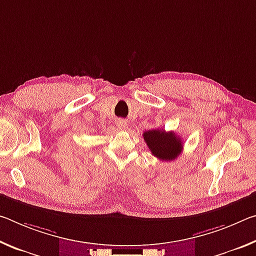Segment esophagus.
<instances>
[{
    "mask_svg": "<svg viewBox=\"0 0 256 256\" xmlns=\"http://www.w3.org/2000/svg\"><path fill=\"white\" fill-rule=\"evenodd\" d=\"M116 125L120 130H126L128 128V122L124 120H116Z\"/></svg>",
    "mask_w": 256,
    "mask_h": 256,
    "instance_id": "obj_1",
    "label": "esophagus"
}]
</instances>
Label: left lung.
<instances>
[{
	"mask_svg": "<svg viewBox=\"0 0 256 256\" xmlns=\"http://www.w3.org/2000/svg\"><path fill=\"white\" fill-rule=\"evenodd\" d=\"M144 138L151 154L160 160H174L178 157L183 149L180 138L176 136L174 132H166L162 128L149 130L144 133Z\"/></svg>",
	"mask_w": 256,
	"mask_h": 256,
	"instance_id": "left-lung-1",
	"label": "left lung"
}]
</instances>
